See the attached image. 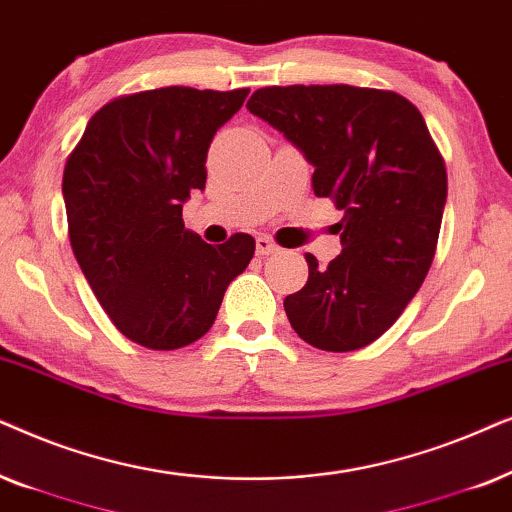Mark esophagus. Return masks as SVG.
<instances>
[{
	"mask_svg": "<svg viewBox=\"0 0 512 512\" xmlns=\"http://www.w3.org/2000/svg\"><path fill=\"white\" fill-rule=\"evenodd\" d=\"M255 248H257V255H262V257L264 255H274V252H278V245L267 236H257Z\"/></svg>",
	"mask_w": 512,
	"mask_h": 512,
	"instance_id": "esophagus-1",
	"label": "esophagus"
}]
</instances>
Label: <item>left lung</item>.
I'll use <instances>...</instances> for the list:
<instances>
[{
	"label": "left lung",
	"instance_id": "1",
	"mask_svg": "<svg viewBox=\"0 0 512 512\" xmlns=\"http://www.w3.org/2000/svg\"><path fill=\"white\" fill-rule=\"evenodd\" d=\"M248 109L313 166V194L342 210V255L285 297L292 330L323 351H356L391 327L431 269L447 201L445 161L426 121L393 91L267 86Z\"/></svg>",
	"mask_w": 512,
	"mask_h": 512
}]
</instances>
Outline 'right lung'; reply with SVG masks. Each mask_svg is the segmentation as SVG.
<instances>
[{
    "mask_svg": "<svg viewBox=\"0 0 512 512\" xmlns=\"http://www.w3.org/2000/svg\"><path fill=\"white\" fill-rule=\"evenodd\" d=\"M248 93L168 86L124 95L93 114L65 163L74 257L102 309L135 344L173 351L201 339L227 285L255 255L250 234L210 245L182 222L189 192L206 189L217 128Z\"/></svg>",
    "mask_w": 512,
    "mask_h": 512,
    "instance_id": "1",
    "label": "right lung"
}]
</instances>
